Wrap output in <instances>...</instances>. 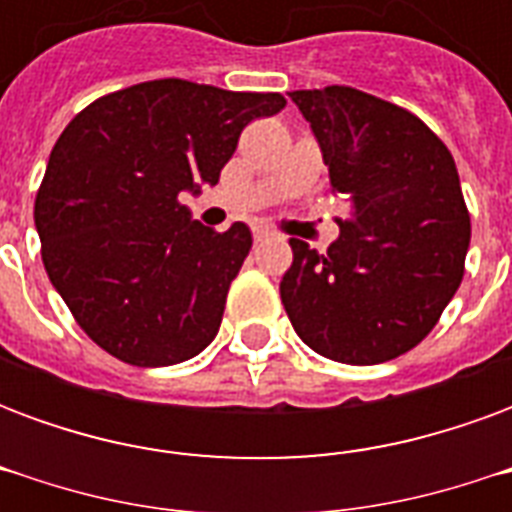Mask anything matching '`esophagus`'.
<instances>
[{"instance_id": "34e87169", "label": "esophagus", "mask_w": 512, "mask_h": 512, "mask_svg": "<svg viewBox=\"0 0 512 512\" xmlns=\"http://www.w3.org/2000/svg\"><path fill=\"white\" fill-rule=\"evenodd\" d=\"M268 235H271V233H268L266 227H255V230H252V238H255V244H263Z\"/></svg>"}]
</instances>
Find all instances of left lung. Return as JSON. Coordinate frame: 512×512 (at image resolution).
Returning a JSON list of instances; mask_svg holds the SVG:
<instances>
[{
	"label": "left lung",
	"mask_w": 512,
	"mask_h": 512,
	"mask_svg": "<svg viewBox=\"0 0 512 512\" xmlns=\"http://www.w3.org/2000/svg\"><path fill=\"white\" fill-rule=\"evenodd\" d=\"M288 95L318 136L345 219L323 255L290 238L279 296L315 354L381 365L422 343L461 285L472 222L458 169L403 106L343 84Z\"/></svg>",
	"instance_id": "left-lung-1"
}]
</instances>
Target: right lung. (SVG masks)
Returning a JSON list of instances; mask_svg holds the SVG:
<instances>
[{
	"label": "right lung",
	"mask_w": 512,
	"mask_h": 512,
	"mask_svg": "<svg viewBox=\"0 0 512 512\" xmlns=\"http://www.w3.org/2000/svg\"><path fill=\"white\" fill-rule=\"evenodd\" d=\"M285 104L279 93L156 79L101 95L65 126L35 197L40 255L106 354L167 367L211 345L252 233L202 227L180 191L216 183L241 131Z\"/></svg>",
	"instance_id": "add662e5"
}]
</instances>
